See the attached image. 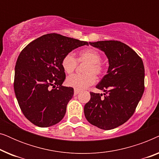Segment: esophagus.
Here are the masks:
<instances>
[{
  "label": "esophagus",
  "instance_id": "1",
  "mask_svg": "<svg viewBox=\"0 0 159 159\" xmlns=\"http://www.w3.org/2000/svg\"><path fill=\"white\" fill-rule=\"evenodd\" d=\"M80 92V90H76V89H75V91H74V95H77V94H79Z\"/></svg>",
  "mask_w": 159,
  "mask_h": 159
}]
</instances>
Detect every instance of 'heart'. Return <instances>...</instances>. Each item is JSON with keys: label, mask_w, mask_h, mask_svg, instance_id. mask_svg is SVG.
I'll use <instances>...</instances> for the list:
<instances>
[{"label": "heart", "mask_w": 159, "mask_h": 159, "mask_svg": "<svg viewBox=\"0 0 159 159\" xmlns=\"http://www.w3.org/2000/svg\"><path fill=\"white\" fill-rule=\"evenodd\" d=\"M78 62L88 63L84 68V75H73L66 78V83L69 87L76 90H83L95 84V75H101L103 72V66L101 63V56L98 51L93 48H88L80 52L77 60L72 53L66 54L61 61V66L66 74L75 71Z\"/></svg>", "instance_id": "1"}]
</instances>
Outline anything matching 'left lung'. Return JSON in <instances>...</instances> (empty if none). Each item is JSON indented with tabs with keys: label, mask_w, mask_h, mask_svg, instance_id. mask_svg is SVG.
Returning a JSON list of instances; mask_svg holds the SVG:
<instances>
[{
	"label": "left lung",
	"mask_w": 159,
	"mask_h": 159,
	"mask_svg": "<svg viewBox=\"0 0 159 159\" xmlns=\"http://www.w3.org/2000/svg\"><path fill=\"white\" fill-rule=\"evenodd\" d=\"M103 51L108 69L96 85L103 94L90 92L84 107L85 118L102 129H114L125 123L134 113L145 89V69L142 58L125 43L117 40L89 43Z\"/></svg>",
	"instance_id": "8db88e82"
}]
</instances>
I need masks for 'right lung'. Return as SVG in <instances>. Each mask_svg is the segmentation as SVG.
I'll use <instances>...</instances> for the list:
<instances>
[{"label":"right lung","mask_w":159,"mask_h":159,"mask_svg":"<svg viewBox=\"0 0 159 159\" xmlns=\"http://www.w3.org/2000/svg\"><path fill=\"white\" fill-rule=\"evenodd\" d=\"M84 45L88 43L51 33L21 51L15 66L14 92L23 114L34 125L51 127L64 118L74 89L62 85L66 75L61 61Z\"/></svg>","instance_id":"1"}]
</instances>
